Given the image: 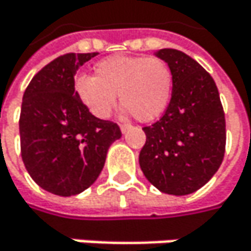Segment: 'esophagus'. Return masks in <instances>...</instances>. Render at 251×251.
I'll use <instances>...</instances> for the list:
<instances>
[{
	"label": "esophagus",
	"mask_w": 251,
	"mask_h": 251,
	"mask_svg": "<svg viewBox=\"0 0 251 251\" xmlns=\"http://www.w3.org/2000/svg\"><path fill=\"white\" fill-rule=\"evenodd\" d=\"M130 127H132V125H129V124H122L121 125V130H122V133H126Z\"/></svg>",
	"instance_id": "34e87169"
}]
</instances>
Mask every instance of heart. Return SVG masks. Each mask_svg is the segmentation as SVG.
<instances>
[{
	"instance_id": "1",
	"label": "heart",
	"mask_w": 251,
	"mask_h": 251,
	"mask_svg": "<svg viewBox=\"0 0 251 251\" xmlns=\"http://www.w3.org/2000/svg\"><path fill=\"white\" fill-rule=\"evenodd\" d=\"M74 88L78 99L99 119L110 116L119 94L126 113L150 122L170 101L173 73L160 58L115 55L94 65V76H78Z\"/></svg>"
}]
</instances>
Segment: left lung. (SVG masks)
<instances>
[{
    "instance_id": "obj_1",
    "label": "left lung",
    "mask_w": 251,
    "mask_h": 251,
    "mask_svg": "<svg viewBox=\"0 0 251 251\" xmlns=\"http://www.w3.org/2000/svg\"><path fill=\"white\" fill-rule=\"evenodd\" d=\"M173 73L172 100L166 113L142 127L147 141L139 166L160 192L183 196L205 186L226 152V115L214 78L181 50L155 53Z\"/></svg>"
}]
</instances>
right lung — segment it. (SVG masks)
I'll return each instance as SVG.
<instances>
[{"instance_id": "right-lung-1", "label": "right lung", "mask_w": 251, "mask_h": 251, "mask_svg": "<svg viewBox=\"0 0 251 251\" xmlns=\"http://www.w3.org/2000/svg\"><path fill=\"white\" fill-rule=\"evenodd\" d=\"M94 53H67L31 78L20 113L22 158L30 177L58 196L88 189L101 173L119 126L90 113L78 99L74 76Z\"/></svg>"}]
</instances>
